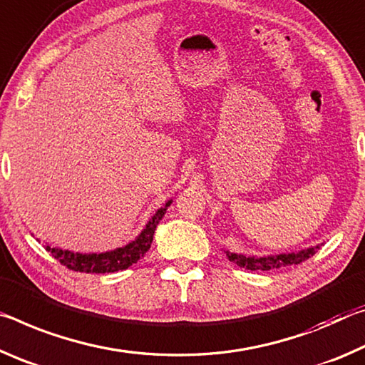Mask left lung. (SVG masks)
I'll use <instances>...</instances> for the list:
<instances>
[{"label":"left lung","instance_id":"1","mask_svg":"<svg viewBox=\"0 0 365 365\" xmlns=\"http://www.w3.org/2000/svg\"><path fill=\"white\" fill-rule=\"evenodd\" d=\"M319 249H320V246H315V247L302 249V250H299V252L264 255V257L244 255V254H236V252H230V250H226V257H228L231 262H235L236 265L246 268V270L268 272V270H274V268L302 264L304 260H307L309 257H312Z\"/></svg>","mask_w":365,"mask_h":365}]
</instances>
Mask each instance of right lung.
I'll use <instances>...</instances> for the list:
<instances>
[{"label": "right lung", "mask_w": 365, "mask_h": 365, "mask_svg": "<svg viewBox=\"0 0 365 365\" xmlns=\"http://www.w3.org/2000/svg\"><path fill=\"white\" fill-rule=\"evenodd\" d=\"M173 200H168L166 204L155 212L153 217L148 220L145 228L137 236L134 241L128 242L126 246L118 247L115 250H108V252H92V254H81L73 252V250H64L51 246H45V249L50 252L56 260L61 262V265L68 267L69 270L82 272V273H113L118 270H126L128 267L134 265L139 262L147 250L150 249L155 230L160 220L165 217L166 208L171 205Z\"/></svg>", "instance_id": "1"}]
</instances>
